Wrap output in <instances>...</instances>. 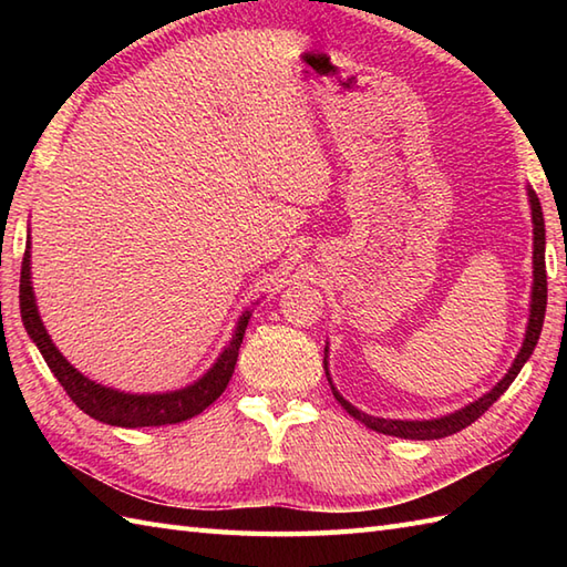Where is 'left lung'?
Returning <instances> with one entry per match:
<instances>
[{
  "instance_id": "8db88e82",
  "label": "left lung",
  "mask_w": 567,
  "mask_h": 567,
  "mask_svg": "<svg viewBox=\"0 0 567 567\" xmlns=\"http://www.w3.org/2000/svg\"><path fill=\"white\" fill-rule=\"evenodd\" d=\"M528 202H532V216H534V292H532V317H528V327H526V339L519 355H516L514 365L509 368L507 375H504L495 388H492L485 396H480L477 402L467 404L465 409L449 416L441 419H431V421H394V419H378V416H368L363 412H358L353 404H348L343 396L336 392L329 378V368H327V358H323V370H327L329 384L333 390V396L339 400V404L346 409L348 414L358 419L360 424H365L368 429L378 431V433H388V436L396 439H414V441H431V439H443L451 436V433H457L461 429L473 424L475 419L483 416L487 409L495 404L499 396L507 392L514 378L519 375L524 363L532 358L534 348L538 343L540 329H544V317H546V299H548V282H546V226H544V212H540V202L536 197V192L528 187Z\"/></svg>"
}]
</instances>
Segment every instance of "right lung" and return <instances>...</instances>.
Wrapping results in <instances>:
<instances>
[{
	"mask_svg": "<svg viewBox=\"0 0 567 567\" xmlns=\"http://www.w3.org/2000/svg\"><path fill=\"white\" fill-rule=\"evenodd\" d=\"M31 246L23 250L21 260V280H19V305H21V319L23 327H27L33 343L39 346L43 360L51 368L58 382L63 384L68 396L75 402L84 414L92 419L104 421V424L112 426H126V429H138V426H165V424H179V421L197 416L204 412L212 402H216L226 390L228 380L234 375L236 360H238V348L244 343V333L248 327L250 315L246 311L240 317L236 333L231 343L224 348L219 360L212 365V370L189 384L185 390L177 392H165V394H126L116 392L110 388H102V384L92 382L72 368L68 360L58 353L53 346L51 336L45 333V327L41 323L39 309H35L33 299V287H31Z\"/></svg>",
	"mask_w": 567,
	"mask_h": 567,
	"instance_id": "right-lung-1",
	"label": "right lung"
}]
</instances>
